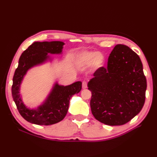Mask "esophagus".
Listing matches in <instances>:
<instances>
[{"label":"esophagus","mask_w":157,"mask_h":157,"mask_svg":"<svg viewBox=\"0 0 157 157\" xmlns=\"http://www.w3.org/2000/svg\"><path fill=\"white\" fill-rule=\"evenodd\" d=\"M87 87H88V85H87L86 82H82V88L86 89V88H87Z\"/></svg>","instance_id":"esophagus-1"}]
</instances>
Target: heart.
<instances>
[{"label":"heart","instance_id":"1","mask_svg":"<svg viewBox=\"0 0 157 157\" xmlns=\"http://www.w3.org/2000/svg\"><path fill=\"white\" fill-rule=\"evenodd\" d=\"M105 56L95 51H84L79 53L76 58V63L80 67H87L90 65L94 70H98L104 66Z\"/></svg>","mask_w":157,"mask_h":157}]
</instances>
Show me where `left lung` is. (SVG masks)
<instances>
[{
    "label": "left lung",
    "instance_id": "8db88e82",
    "mask_svg": "<svg viewBox=\"0 0 157 157\" xmlns=\"http://www.w3.org/2000/svg\"><path fill=\"white\" fill-rule=\"evenodd\" d=\"M88 87L96 120L109 126L126 124L141 111L145 100L147 80L139 56L126 45H116L107 67L96 71Z\"/></svg>",
    "mask_w": 157,
    "mask_h": 157
}]
</instances>
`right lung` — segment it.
<instances>
[{
	"mask_svg": "<svg viewBox=\"0 0 157 157\" xmlns=\"http://www.w3.org/2000/svg\"><path fill=\"white\" fill-rule=\"evenodd\" d=\"M64 44L61 41L35 42L23 52L19 59L13 77L12 98L21 117L32 124L48 126L62 121L67 113L70 99L82 89L80 81L66 86L56 82L43 104L36 109H28L21 100L20 88L27 71L50 59L48 54H61Z\"/></svg>",
	"mask_w": 157,
	"mask_h": 157,
	"instance_id": "1",
	"label": "right lung"
}]
</instances>
